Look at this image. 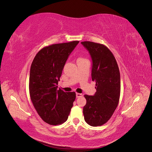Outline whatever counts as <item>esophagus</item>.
Listing matches in <instances>:
<instances>
[{"instance_id":"esophagus-1","label":"esophagus","mask_w":152,"mask_h":152,"mask_svg":"<svg viewBox=\"0 0 152 152\" xmlns=\"http://www.w3.org/2000/svg\"><path fill=\"white\" fill-rule=\"evenodd\" d=\"M82 96H83V95H82V94H80V93H76V97L77 98H80V97H82Z\"/></svg>"}]
</instances>
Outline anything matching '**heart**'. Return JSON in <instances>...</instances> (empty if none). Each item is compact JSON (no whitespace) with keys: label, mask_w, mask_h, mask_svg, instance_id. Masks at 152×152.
Listing matches in <instances>:
<instances>
[{"label":"heart","mask_w":152,"mask_h":152,"mask_svg":"<svg viewBox=\"0 0 152 152\" xmlns=\"http://www.w3.org/2000/svg\"><path fill=\"white\" fill-rule=\"evenodd\" d=\"M81 59H82V58H79L77 59V60H81Z\"/></svg>","instance_id":"b5f03b06"}]
</instances>
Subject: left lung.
<instances>
[{"label": "left lung", "mask_w": 152, "mask_h": 152, "mask_svg": "<svg viewBox=\"0 0 152 152\" xmlns=\"http://www.w3.org/2000/svg\"><path fill=\"white\" fill-rule=\"evenodd\" d=\"M81 44L88 50L92 60L91 77L96 82L93 96L84 95L83 108L85 121L96 127L102 126L111 118L118 104L121 93V75L116 59L103 44L89 41Z\"/></svg>", "instance_id": "8db88e82"}]
</instances>
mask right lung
Masks as SVG:
<instances>
[{
  "label": "right lung",
  "mask_w": 152,
  "mask_h": 152,
  "mask_svg": "<svg viewBox=\"0 0 152 152\" xmlns=\"http://www.w3.org/2000/svg\"><path fill=\"white\" fill-rule=\"evenodd\" d=\"M79 41L56 44L44 48L36 54L31 65L29 91L30 99L42 120L56 126L66 121L75 92L58 89L65 63Z\"/></svg>",
  "instance_id": "1"
}]
</instances>
